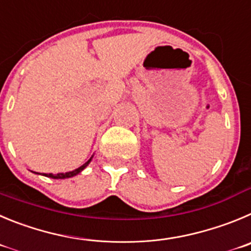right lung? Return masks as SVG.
<instances>
[{
    "label": "right lung",
    "mask_w": 251,
    "mask_h": 251,
    "mask_svg": "<svg viewBox=\"0 0 251 251\" xmlns=\"http://www.w3.org/2000/svg\"><path fill=\"white\" fill-rule=\"evenodd\" d=\"M90 161H91V158L89 161H86V162L84 163L83 166H80V167L76 168V170H74V171H70V172L57 173V175H53V173H44V176H47V177H50V178H55V179H58V178H60V179L69 178V177H73V176H75V175H78V173H80L81 171H83L84 168H85L86 166L89 165V162H90Z\"/></svg>",
    "instance_id": "add662e5"
}]
</instances>
